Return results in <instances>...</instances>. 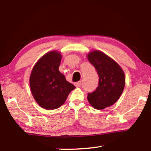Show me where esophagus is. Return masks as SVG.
Masks as SVG:
<instances>
[{
	"label": "esophagus",
	"instance_id": "1",
	"mask_svg": "<svg viewBox=\"0 0 151 151\" xmlns=\"http://www.w3.org/2000/svg\"><path fill=\"white\" fill-rule=\"evenodd\" d=\"M81 85V81L76 82V83H75V85L76 86V87H80Z\"/></svg>",
	"mask_w": 151,
	"mask_h": 151
}]
</instances>
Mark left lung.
Returning <instances> with one entry per match:
<instances>
[{
  "instance_id": "8db88e82",
  "label": "left lung",
  "mask_w": 151,
  "mask_h": 151,
  "mask_svg": "<svg viewBox=\"0 0 151 151\" xmlns=\"http://www.w3.org/2000/svg\"><path fill=\"white\" fill-rule=\"evenodd\" d=\"M86 57L99 76L98 87L88 94L89 103L97 110L111 106L119 100L124 90V71L115 60L100 50H92Z\"/></svg>"
}]
</instances>
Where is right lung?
<instances>
[{"label":"right lung","instance_id":"obj_1","mask_svg":"<svg viewBox=\"0 0 151 151\" xmlns=\"http://www.w3.org/2000/svg\"><path fill=\"white\" fill-rule=\"evenodd\" d=\"M62 55L57 50L46 53L33 66L29 84L35 101L46 110L59 108L75 86L59 70Z\"/></svg>","mask_w":151,"mask_h":151}]
</instances>
